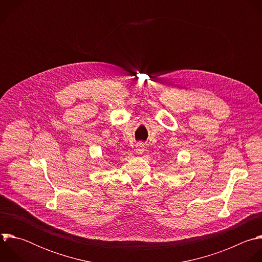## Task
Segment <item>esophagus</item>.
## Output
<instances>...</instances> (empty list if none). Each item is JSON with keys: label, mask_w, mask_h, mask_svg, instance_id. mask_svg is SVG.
Instances as JSON below:
<instances>
[{"label": "esophagus", "mask_w": 262, "mask_h": 262, "mask_svg": "<svg viewBox=\"0 0 262 262\" xmlns=\"http://www.w3.org/2000/svg\"><path fill=\"white\" fill-rule=\"evenodd\" d=\"M144 149H145V145H144V143H143V142H137V143H136L135 152H136L137 155H141V154H143Z\"/></svg>", "instance_id": "obj_1"}]
</instances>
